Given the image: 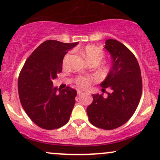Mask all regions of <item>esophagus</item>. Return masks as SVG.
Returning <instances> with one entry per match:
<instances>
[{
    "label": "esophagus",
    "instance_id": "obj_1",
    "mask_svg": "<svg viewBox=\"0 0 160 160\" xmlns=\"http://www.w3.org/2000/svg\"><path fill=\"white\" fill-rule=\"evenodd\" d=\"M82 93H83V91H80V90H77V94H78V95L82 94Z\"/></svg>",
    "mask_w": 160,
    "mask_h": 160
}]
</instances>
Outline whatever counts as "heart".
Instances as JSON below:
<instances>
[{
  "mask_svg": "<svg viewBox=\"0 0 160 160\" xmlns=\"http://www.w3.org/2000/svg\"><path fill=\"white\" fill-rule=\"evenodd\" d=\"M82 54H83L84 57L86 58V60L88 61V63L91 62H97V63H99L101 60L102 59L103 56H104V52L99 47L93 46V45H89L82 49ZM69 54H67L63 58V63L65 64L67 63V59H68ZM90 78L88 77L84 76H78L76 78V82L77 85L80 88H86L89 84Z\"/></svg>",
  "mask_w": 160,
  "mask_h": 160,
  "instance_id": "heart-1",
  "label": "heart"
}]
</instances>
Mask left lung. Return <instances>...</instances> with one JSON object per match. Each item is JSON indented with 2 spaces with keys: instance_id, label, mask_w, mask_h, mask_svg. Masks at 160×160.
Instances as JSON below:
<instances>
[{
  "instance_id": "8db88e82",
  "label": "left lung",
  "mask_w": 160,
  "mask_h": 160,
  "mask_svg": "<svg viewBox=\"0 0 160 160\" xmlns=\"http://www.w3.org/2000/svg\"><path fill=\"white\" fill-rule=\"evenodd\" d=\"M106 49L112 57V67L100 85L103 94H93V102L87 108L91 124L103 129H113L129 121L136 112L142 91L139 64L124 45L115 39L106 41Z\"/></svg>"
}]
</instances>
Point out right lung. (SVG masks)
<instances>
[{"label":"right lung","mask_w":160,"mask_h":160,"mask_svg":"<svg viewBox=\"0 0 160 160\" xmlns=\"http://www.w3.org/2000/svg\"><path fill=\"white\" fill-rule=\"evenodd\" d=\"M78 42L46 40L32 52L18 80L20 102L33 123L45 129H55L69 121L77 92L67 87L58 91L52 80L61 72L63 59Z\"/></svg>","instance_id":"obj_1"}]
</instances>
